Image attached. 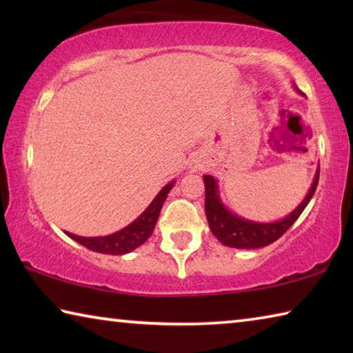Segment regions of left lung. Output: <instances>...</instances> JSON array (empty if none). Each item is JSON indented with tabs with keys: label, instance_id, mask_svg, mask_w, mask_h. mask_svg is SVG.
I'll return each instance as SVG.
<instances>
[{
	"label": "left lung",
	"instance_id": "obj_1",
	"mask_svg": "<svg viewBox=\"0 0 353 353\" xmlns=\"http://www.w3.org/2000/svg\"><path fill=\"white\" fill-rule=\"evenodd\" d=\"M294 88L297 90L296 85ZM202 179H204L205 185V214L212 234L224 246L235 249H259L279 240L296 223V219L301 216V213L305 210L308 202L313 198L316 187H318L319 168L316 171L312 187H310L307 196L302 199L301 204L290 214H286L285 218L274 221V223H259V221H250L238 216L234 212H230L223 204V201H221L216 179L208 174H205Z\"/></svg>",
	"mask_w": 353,
	"mask_h": 353
}]
</instances>
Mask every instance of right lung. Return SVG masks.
I'll use <instances>...</instances> for the list:
<instances>
[{"instance_id":"right-lung-1","label":"right lung","mask_w":353,"mask_h":353,"mask_svg":"<svg viewBox=\"0 0 353 353\" xmlns=\"http://www.w3.org/2000/svg\"><path fill=\"white\" fill-rule=\"evenodd\" d=\"M174 187V181L166 183L165 187L159 191V194L152 199L151 204L143 212L139 218L132 221L124 229L115 232L112 235L105 236H79L70 232H65L70 238H73L82 246L93 250V252L99 254H109V255H124L132 252L134 249L141 246L151 234L154 232V227L157 224L160 210H162L163 202L168 198V193L171 188Z\"/></svg>"}]
</instances>
